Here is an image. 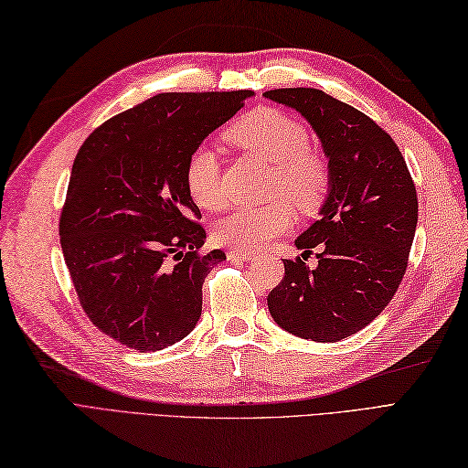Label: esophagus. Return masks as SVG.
I'll use <instances>...</instances> for the list:
<instances>
[{
  "mask_svg": "<svg viewBox=\"0 0 468 468\" xmlns=\"http://www.w3.org/2000/svg\"><path fill=\"white\" fill-rule=\"evenodd\" d=\"M228 260H240V261H250L254 260L252 254H246V252H236V250H228Z\"/></svg>",
  "mask_w": 468,
  "mask_h": 468,
  "instance_id": "esophagus-1",
  "label": "esophagus"
}]
</instances>
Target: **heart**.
Masks as SVG:
<instances>
[{"mask_svg":"<svg viewBox=\"0 0 468 468\" xmlns=\"http://www.w3.org/2000/svg\"><path fill=\"white\" fill-rule=\"evenodd\" d=\"M226 141L273 166L271 197H286L302 210H312L325 197L329 168L325 158L310 148V134L288 112L260 107L232 122ZM185 185L190 198L204 210L224 202L220 158L210 146L192 151L185 166ZM293 216L286 200L264 207H238L214 224V242L236 252H256L292 228Z\"/></svg>","mask_w":468,"mask_h":468,"instance_id":"1","label":"heart"}]
</instances>
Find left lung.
Masks as SVG:
<instances>
[{"label":"left lung","instance_id":"8db88e82","mask_svg":"<svg viewBox=\"0 0 468 468\" xmlns=\"http://www.w3.org/2000/svg\"><path fill=\"white\" fill-rule=\"evenodd\" d=\"M266 99L312 124L329 168L327 197L295 240L317 268L286 260L268 310L288 334L334 344L371 324L391 302L407 270L417 228V192L395 141L361 111L320 89H273ZM302 254V256H303Z\"/></svg>","mask_w":468,"mask_h":468}]
</instances>
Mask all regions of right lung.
<instances>
[{
    "label": "right lung",
    "mask_w": 468,
    "mask_h": 468,
    "mask_svg": "<svg viewBox=\"0 0 468 468\" xmlns=\"http://www.w3.org/2000/svg\"><path fill=\"white\" fill-rule=\"evenodd\" d=\"M254 90L161 93L102 122L75 156L59 236L87 317L141 353L185 339L202 283L226 254L207 232L185 166Z\"/></svg>",
    "instance_id": "right-lung-1"
}]
</instances>
